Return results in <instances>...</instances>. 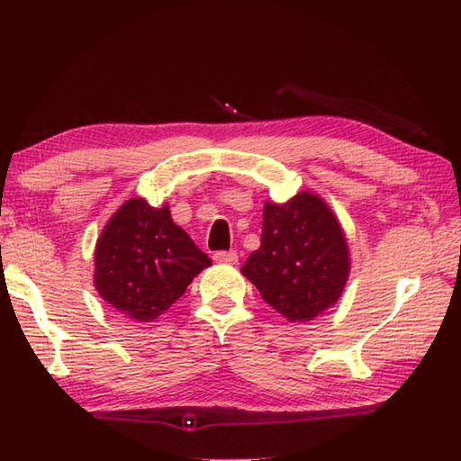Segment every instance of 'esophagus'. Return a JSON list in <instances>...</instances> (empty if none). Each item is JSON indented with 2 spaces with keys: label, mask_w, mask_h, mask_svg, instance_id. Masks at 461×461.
<instances>
[{
  "label": "esophagus",
  "mask_w": 461,
  "mask_h": 461,
  "mask_svg": "<svg viewBox=\"0 0 461 461\" xmlns=\"http://www.w3.org/2000/svg\"><path fill=\"white\" fill-rule=\"evenodd\" d=\"M213 260L220 262V264H236L238 262V252H233V249H230V252H215Z\"/></svg>",
  "instance_id": "obj_1"
}]
</instances>
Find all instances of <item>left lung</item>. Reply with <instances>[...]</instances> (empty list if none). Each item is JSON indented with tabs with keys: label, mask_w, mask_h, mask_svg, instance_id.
Listing matches in <instances>:
<instances>
[{
	"label": "left lung",
	"mask_w": 461,
	"mask_h": 461,
	"mask_svg": "<svg viewBox=\"0 0 461 461\" xmlns=\"http://www.w3.org/2000/svg\"><path fill=\"white\" fill-rule=\"evenodd\" d=\"M268 305L288 321H311L333 307L349 276V252L330 205L299 193L264 203L260 248L241 267Z\"/></svg>",
	"instance_id": "1"
}]
</instances>
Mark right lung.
<instances>
[{"label": "right lung", "mask_w": 461, "mask_h": 461, "mask_svg": "<svg viewBox=\"0 0 461 461\" xmlns=\"http://www.w3.org/2000/svg\"><path fill=\"white\" fill-rule=\"evenodd\" d=\"M212 260L170 217L130 199L113 213L95 248V288L131 321L150 323L181 299Z\"/></svg>", "instance_id": "right-lung-1"}]
</instances>
